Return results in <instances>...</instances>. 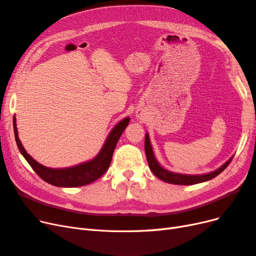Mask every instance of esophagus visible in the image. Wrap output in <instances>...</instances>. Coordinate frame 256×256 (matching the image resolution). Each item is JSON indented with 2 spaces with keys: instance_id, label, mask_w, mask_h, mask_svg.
I'll return each instance as SVG.
<instances>
[{
  "instance_id": "34e87169",
  "label": "esophagus",
  "mask_w": 256,
  "mask_h": 256,
  "mask_svg": "<svg viewBox=\"0 0 256 256\" xmlns=\"http://www.w3.org/2000/svg\"><path fill=\"white\" fill-rule=\"evenodd\" d=\"M136 116H138H138H140V115H138V114H136Z\"/></svg>"
}]
</instances>
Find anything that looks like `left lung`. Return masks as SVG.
I'll return each mask as SVG.
<instances>
[{"instance_id":"1","label":"left lung","mask_w":256,"mask_h":256,"mask_svg":"<svg viewBox=\"0 0 256 256\" xmlns=\"http://www.w3.org/2000/svg\"><path fill=\"white\" fill-rule=\"evenodd\" d=\"M145 154H146V159H147V162H148L150 168L152 170V172L159 178V180H164L166 182H168V184H184V186L196 184L212 180V178H214L216 176H218L220 173H222L224 170L228 168V166L230 164L232 159H233V157H230L226 162V164L221 166L219 168H216V171H212V172L207 173V174L189 175V174H180V173L171 172V171H168V170L162 168L159 162L157 161L156 157H154L148 134H145Z\"/></svg>"}]
</instances>
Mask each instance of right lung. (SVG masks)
I'll use <instances>...</instances> for the list:
<instances>
[{
	"label": "right lung",
	"mask_w": 256,
	"mask_h": 256,
	"mask_svg": "<svg viewBox=\"0 0 256 256\" xmlns=\"http://www.w3.org/2000/svg\"><path fill=\"white\" fill-rule=\"evenodd\" d=\"M130 118H125L118 125L114 126V128L110 131V134H108L102 148L100 150V152L94 159L84 162V164H80L78 166L64 168H47L38 164L36 160L30 156L19 138L16 118H14V132L17 146L20 152L22 154V156L26 158L28 164L32 166L35 173L42 180L52 186H56V187L72 188L81 187V186H85L95 182L106 172V170L110 166L116 144H118L124 130L128 126Z\"/></svg>",
	"instance_id": "obj_1"
}]
</instances>
